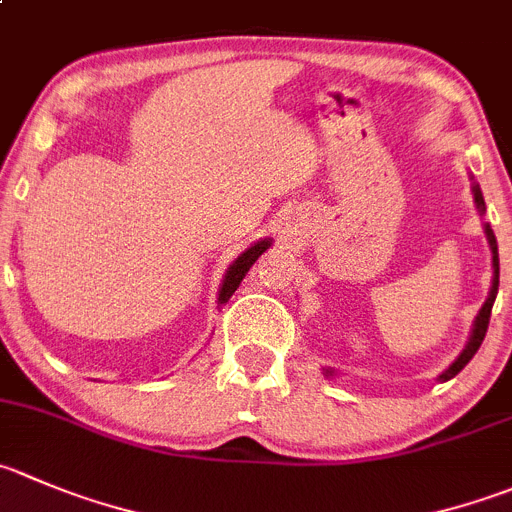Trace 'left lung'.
Wrapping results in <instances>:
<instances>
[{
    "mask_svg": "<svg viewBox=\"0 0 512 512\" xmlns=\"http://www.w3.org/2000/svg\"><path fill=\"white\" fill-rule=\"evenodd\" d=\"M470 180H473V177H470ZM470 190H473L475 210H478L480 217H483L485 215V200H483V192H480L478 182H473V187H470ZM483 232H485V240H488V245H490V255H493V282H490V292H488V297H485L483 307H480L478 315H475L473 327H470V337H468V342H465L463 352H460V355L455 357V360L450 362L443 372H440L438 375L440 382H448L450 377L458 375V372L463 370L470 360H473V355L478 352V347L483 345L485 332H488L490 310H493V302H495V295H498V285H500V260H498V240H495V235H493V230H490L488 222H483ZM322 372H325L327 377L335 375V370H332V367H322Z\"/></svg>",
    "mask_w": 512,
    "mask_h": 512,
    "instance_id": "left-lung-1",
    "label": "left lung"
}]
</instances>
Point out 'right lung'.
Instances as JSON below:
<instances>
[{
  "label": "right lung",
  "instance_id": "1",
  "mask_svg": "<svg viewBox=\"0 0 512 512\" xmlns=\"http://www.w3.org/2000/svg\"><path fill=\"white\" fill-rule=\"evenodd\" d=\"M272 245V237H265V240H257L255 245L247 247L245 252H240V255L235 257V260L230 262V267H227L225 277H222V285H220V292H217V307L225 305L227 300H230L232 295H235V290L240 287L242 277L250 272V267L255 265L257 257L262 255L265 250H270Z\"/></svg>",
  "mask_w": 512,
  "mask_h": 512
}]
</instances>
